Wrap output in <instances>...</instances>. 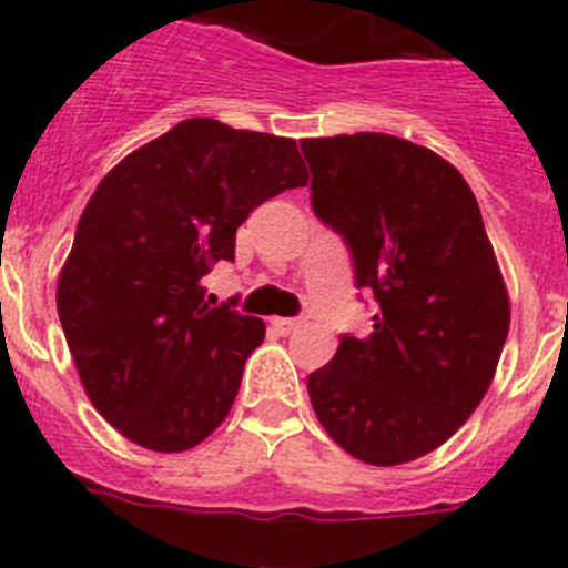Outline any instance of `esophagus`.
<instances>
[{
    "mask_svg": "<svg viewBox=\"0 0 568 568\" xmlns=\"http://www.w3.org/2000/svg\"><path fill=\"white\" fill-rule=\"evenodd\" d=\"M270 324H273V329L278 335H290V333H295V329L301 327L298 318H273Z\"/></svg>",
    "mask_w": 568,
    "mask_h": 568,
    "instance_id": "obj_1",
    "label": "esophagus"
}]
</instances>
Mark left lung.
Segmentation results:
<instances>
[{"instance_id": "obj_1", "label": "left lung", "mask_w": 568, "mask_h": 568, "mask_svg": "<svg viewBox=\"0 0 568 568\" xmlns=\"http://www.w3.org/2000/svg\"><path fill=\"white\" fill-rule=\"evenodd\" d=\"M313 210L344 235L378 313L307 378L321 426L353 458L398 466L438 449L489 389L509 293L475 193L429 148L386 133L304 139Z\"/></svg>"}]
</instances>
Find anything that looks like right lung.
<instances>
[{
  "mask_svg": "<svg viewBox=\"0 0 568 568\" xmlns=\"http://www.w3.org/2000/svg\"><path fill=\"white\" fill-rule=\"evenodd\" d=\"M293 139L184 119L115 164L79 219L57 310L99 415L153 453H184L227 418L264 321L210 307L258 204L304 187Z\"/></svg>",
  "mask_w": 568,
  "mask_h": 568,
  "instance_id": "obj_1",
  "label": "right lung"
}]
</instances>
